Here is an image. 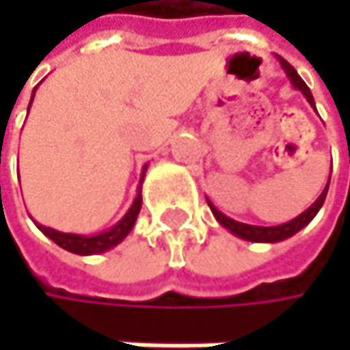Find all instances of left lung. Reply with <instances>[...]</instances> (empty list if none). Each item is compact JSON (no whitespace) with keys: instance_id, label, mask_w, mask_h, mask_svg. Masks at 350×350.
I'll list each match as a JSON object with an SVG mask.
<instances>
[{"instance_id":"8db88e82","label":"left lung","mask_w":350,"mask_h":350,"mask_svg":"<svg viewBox=\"0 0 350 350\" xmlns=\"http://www.w3.org/2000/svg\"><path fill=\"white\" fill-rule=\"evenodd\" d=\"M278 60H280V64H282V68L286 70V75H288V79L292 81V85H294V89H298L306 99H308V103L314 107V97H312V93H310V89L306 87V83L300 79V75L294 70V66L290 64V62H286L282 56H278ZM328 184H330V180L326 182V188L322 190V194L318 196L314 200V204L310 206V208H306L300 217H296V219H292V221H288V223H284V225H278V227H257V225H245V223H239V221H233V219H229V217H225L221 211H217L215 206H213V202L208 200V206H211V211H213V215H215V219L225 227V229H229L233 235H237V237H241L245 241H255V243H278V241H284V239H288V237H292V235H296L300 229H304L312 219L316 217V213L320 211V206L324 204V198H326V192H328Z\"/></svg>"}]
</instances>
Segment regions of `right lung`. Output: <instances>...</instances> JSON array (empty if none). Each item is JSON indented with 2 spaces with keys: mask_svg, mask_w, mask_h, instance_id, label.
Here are the masks:
<instances>
[{
  "mask_svg": "<svg viewBox=\"0 0 350 350\" xmlns=\"http://www.w3.org/2000/svg\"><path fill=\"white\" fill-rule=\"evenodd\" d=\"M32 99H34V95H32ZM28 111H30V107H28ZM139 208H142V192L135 196L131 208L125 213V217L115 227H111L109 231H103L99 235H91V237H87V235H75V233H60V231L50 229V227H44L40 223H36V227L48 239H52L58 247H62V249H66L70 253H77V255H95V253H103L107 249H111V247H115L117 243H121L129 235V231L133 229L135 219L139 215Z\"/></svg>",
  "mask_w": 350,
  "mask_h": 350,
  "instance_id": "1",
  "label": "right lung"
}]
</instances>
